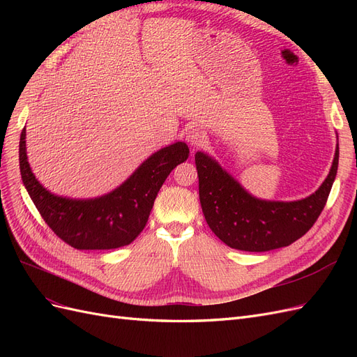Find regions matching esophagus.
<instances>
[{"instance_id": "esophagus-1", "label": "esophagus", "mask_w": 357, "mask_h": 357, "mask_svg": "<svg viewBox=\"0 0 357 357\" xmlns=\"http://www.w3.org/2000/svg\"><path fill=\"white\" fill-rule=\"evenodd\" d=\"M186 142L192 147H199L205 143V134L201 131L199 128H190L186 132Z\"/></svg>"}]
</instances>
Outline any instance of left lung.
I'll return each mask as SVG.
<instances>
[{
    "label": "left lung",
    "instance_id": "8db88e82",
    "mask_svg": "<svg viewBox=\"0 0 357 357\" xmlns=\"http://www.w3.org/2000/svg\"><path fill=\"white\" fill-rule=\"evenodd\" d=\"M337 144L328 177L310 197L298 201H266L248 193L210 155L195 153L199 201L210 229L232 248L268 252L286 247L305 235L325 208L337 177Z\"/></svg>",
    "mask_w": 357,
    "mask_h": 357
}]
</instances>
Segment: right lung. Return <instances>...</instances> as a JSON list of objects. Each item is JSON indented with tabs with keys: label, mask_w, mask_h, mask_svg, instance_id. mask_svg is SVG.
I'll return each mask as SVG.
<instances>
[{
	"label": "right lung",
	"mask_w": 357,
	"mask_h": 357,
	"mask_svg": "<svg viewBox=\"0 0 357 357\" xmlns=\"http://www.w3.org/2000/svg\"><path fill=\"white\" fill-rule=\"evenodd\" d=\"M25 138L24 128L19 142L24 186L49 228L77 250H110L131 244L144 229L165 178L189 156L186 143L169 144L150 155L112 192L77 199L55 195L36 178L28 162Z\"/></svg>",
	"instance_id": "obj_1"
}]
</instances>
